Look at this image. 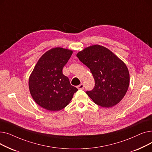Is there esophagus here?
I'll return each mask as SVG.
<instances>
[{
	"label": "esophagus",
	"instance_id": "34e87169",
	"mask_svg": "<svg viewBox=\"0 0 152 152\" xmlns=\"http://www.w3.org/2000/svg\"><path fill=\"white\" fill-rule=\"evenodd\" d=\"M84 86L83 84H81L80 85H79V86H77V88L78 89H81V90L84 89Z\"/></svg>",
	"mask_w": 152,
	"mask_h": 152
}]
</instances>
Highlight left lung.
I'll list each match as a JSON object with an SVG mask.
<instances>
[{
  "mask_svg": "<svg viewBox=\"0 0 152 152\" xmlns=\"http://www.w3.org/2000/svg\"><path fill=\"white\" fill-rule=\"evenodd\" d=\"M77 57L88 67L95 84L86 94L102 107H112L120 102L129 86V73L126 64L107 48L93 45L79 52Z\"/></svg>",
  "mask_w": 152,
  "mask_h": 152,
  "instance_id": "1",
  "label": "left lung"
}]
</instances>
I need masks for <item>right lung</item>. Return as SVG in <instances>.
<instances>
[{
	"label": "right lung",
	"mask_w": 152,
	"mask_h": 152,
	"mask_svg": "<svg viewBox=\"0 0 152 152\" xmlns=\"http://www.w3.org/2000/svg\"><path fill=\"white\" fill-rule=\"evenodd\" d=\"M73 50L55 47L39 58L29 77V89L32 97L40 107L50 111L66 107L77 91L63 75L64 67Z\"/></svg>",
	"instance_id": "right-lung-1"
}]
</instances>
